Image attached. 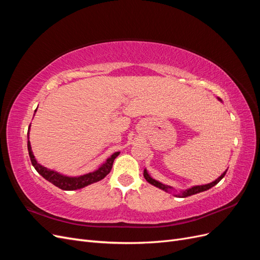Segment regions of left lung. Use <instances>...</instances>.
<instances>
[{
	"label": "left lung",
	"instance_id": "left-lung-1",
	"mask_svg": "<svg viewBox=\"0 0 260 260\" xmlns=\"http://www.w3.org/2000/svg\"><path fill=\"white\" fill-rule=\"evenodd\" d=\"M225 174H226V170L223 172V174L220 176L218 179H216L214 182H211V183H208V184H205V185H196V186H193V187H191V188H188V190H186V191H184V192H182V194H179V196L180 198H187V196H191V195H194V194H198V193H201V192H204V191H207V190H209L210 187H212V186H215L220 180H221L224 176H225ZM144 178L146 179V181L148 183H151V184H153L154 186H156V187H159V188H161V190H164V191H168L169 188H171V186H168V185H165V184H162V183H160V182H158V181H156L155 179H153V178H151L149 177V175L147 174V171L146 170H144Z\"/></svg>",
	"mask_w": 260,
	"mask_h": 260
}]
</instances>
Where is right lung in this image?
<instances>
[{
	"instance_id": "obj_1",
	"label": "right lung",
	"mask_w": 260,
	"mask_h": 260,
	"mask_svg": "<svg viewBox=\"0 0 260 260\" xmlns=\"http://www.w3.org/2000/svg\"><path fill=\"white\" fill-rule=\"evenodd\" d=\"M28 152H29L31 164H32V166L35 167V169L39 172V174H40L45 180H48L49 182L53 183L55 186H57V187L61 188V190H65V191L78 190V188L84 187L91 183L98 182V181L104 179L109 174V172H111L114 160L116 157L119 155V152L114 153L106 160V162L103 165V166L100 167L95 171L90 172V174H86V175H83L80 177H66V176H62V175L58 174V172H56V171L50 170L48 168L41 166L40 164H38L34 154H32V151H31L29 140H28Z\"/></svg>"
}]
</instances>
